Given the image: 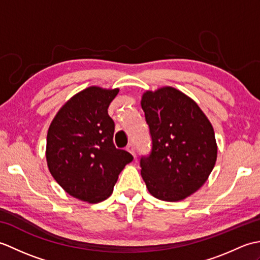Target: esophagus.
Wrapping results in <instances>:
<instances>
[{
	"mask_svg": "<svg viewBox=\"0 0 260 260\" xmlns=\"http://www.w3.org/2000/svg\"><path fill=\"white\" fill-rule=\"evenodd\" d=\"M127 151H128L132 155H133L134 157H136V154H135V146H134V144L133 143H129L128 144V146H127V148H126Z\"/></svg>",
	"mask_w": 260,
	"mask_h": 260,
	"instance_id": "obj_1",
	"label": "esophagus"
}]
</instances>
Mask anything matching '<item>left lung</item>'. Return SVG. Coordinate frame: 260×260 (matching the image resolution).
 I'll return each instance as SVG.
<instances>
[{
	"mask_svg": "<svg viewBox=\"0 0 260 260\" xmlns=\"http://www.w3.org/2000/svg\"><path fill=\"white\" fill-rule=\"evenodd\" d=\"M141 106L152 136V152L141 159L148 192L181 201L206 183L217 161L212 124L191 97L174 87L146 90Z\"/></svg>",
	"mask_w": 260,
	"mask_h": 260,
	"instance_id": "obj_1",
	"label": "left lung"
}]
</instances>
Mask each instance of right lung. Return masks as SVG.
<instances>
[{
	"mask_svg": "<svg viewBox=\"0 0 260 260\" xmlns=\"http://www.w3.org/2000/svg\"><path fill=\"white\" fill-rule=\"evenodd\" d=\"M118 91L88 87L71 97L49 126L48 169L57 183L78 200H106L119 173L133 161L128 152L113 143L115 125L107 109Z\"/></svg>",
	"mask_w": 260,
	"mask_h": 260,
	"instance_id": "add662e5",
	"label": "right lung"
}]
</instances>
